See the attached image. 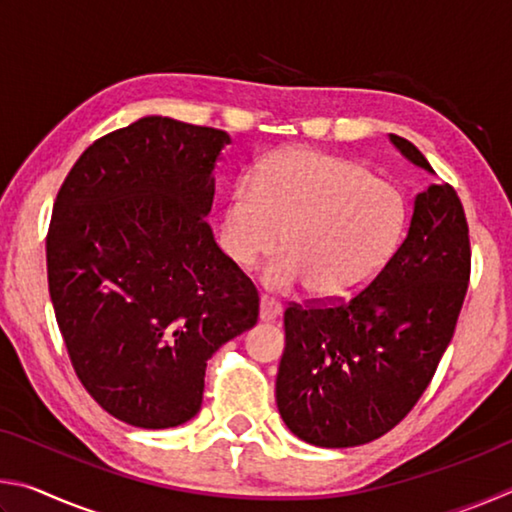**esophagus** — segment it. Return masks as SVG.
I'll return each instance as SVG.
<instances>
[{"label":"esophagus","instance_id":"1","mask_svg":"<svg viewBox=\"0 0 512 512\" xmlns=\"http://www.w3.org/2000/svg\"><path fill=\"white\" fill-rule=\"evenodd\" d=\"M280 314H282L280 302L273 300V298H268V296L259 298V318L266 320V323H271V320H275Z\"/></svg>","mask_w":512,"mask_h":512}]
</instances>
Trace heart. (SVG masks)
I'll list each match as a JSON object with an SVG mask.
<instances>
[{"instance_id":"obj_1","label":"heart","mask_w":512,"mask_h":512,"mask_svg":"<svg viewBox=\"0 0 512 512\" xmlns=\"http://www.w3.org/2000/svg\"><path fill=\"white\" fill-rule=\"evenodd\" d=\"M404 228L406 203L395 185L352 160L296 146L264 160L253 185L232 187L221 246L248 266L280 241L284 257L266 273L273 287L302 282L311 298L341 300L391 262Z\"/></svg>"}]
</instances>
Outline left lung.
<instances>
[{"label": "left lung", "mask_w": 512, "mask_h": 512, "mask_svg": "<svg viewBox=\"0 0 512 512\" xmlns=\"http://www.w3.org/2000/svg\"><path fill=\"white\" fill-rule=\"evenodd\" d=\"M391 142L433 173L400 135ZM470 228L456 189L415 198L409 235L348 300L291 302L275 400L287 427L316 447H357L391 431L427 391L452 341L470 282Z\"/></svg>", "instance_id": "8db88e82"}]
</instances>
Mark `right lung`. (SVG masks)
<instances>
[{"label": "right lung", "mask_w": 512, "mask_h": 512, "mask_svg": "<svg viewBox=\"0 0 512 512\" xmlns=\"http://www.w3.org/2000/svg\"><path fill=\"white\" fill-rule=\"evenodd\" d=\"M228 142L144 117L92 142L58 189L47 280L60 334L85 391L133 427L192 420L207 359L257 323L255 284L205 223Z\"/></svg>", "instance_id": "right-lung-1"}]
</instances>
